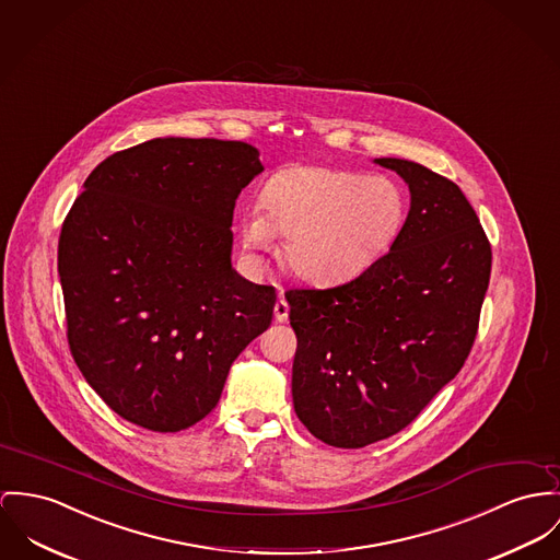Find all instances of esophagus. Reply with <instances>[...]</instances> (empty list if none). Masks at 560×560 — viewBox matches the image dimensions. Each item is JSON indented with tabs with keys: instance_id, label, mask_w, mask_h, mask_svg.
Returning a JSON list of instances; mask_svg holds the SVG:
<instances>
[{
	"instance_id": "34e87169",
	"label": "esophagus",
	"mask_w": 560,
	"mask_h": 560,
	"mask_svg": "<svg viewBox=\"0 0 560 560\" xmlns=\"http://www.w3.org/2000/svg\"><path fill=\"white\" fill-rule=\"evenodd\" d=\"M288 317H290V304L283 301V299H279L277 304H275V319L279 324H283V322H288Z\"/></svg>"
}]
</instances>
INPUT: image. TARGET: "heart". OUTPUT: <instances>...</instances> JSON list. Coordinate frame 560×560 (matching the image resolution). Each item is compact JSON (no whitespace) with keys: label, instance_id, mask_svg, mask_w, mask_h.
I'll list each match as a JSON object with an SVG mask.
<instances>
[{"label":"heart","instance_id":"heart-1","mask_svg":"<svg viewBox=\"0 0 560 560\" xmlns=\"http://www.w3.org/2000/svg\"><path fill=\"white\" fill-rule=\"evenodd\" d=\"M407 219L402 189L386 176L324 166H285L241 215V245L256 264L283 234L285 266L306 283L341 285L394 247Z\"/></svg>","mask_w":560,"mask_h":560}]
</instances>
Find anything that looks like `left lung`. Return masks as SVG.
Segmentation results:
<instances>
[{"label": "left lung", "mask_w": 560, "mask_h": 560, "mask_svg": "<svg viewBox=\"0 0 560 560\" xmlns=\"http://www.w3.org/2000/svg\"><path fill=\"white\" fill-rule=\"evenodd\" d=\"M411 196L394 247L332 290H290L299 337L292 398L302 424L335 447L387 439L463 369L492 254L460 187L427 166L380 158Z\"/></svg>", "instance_id": "obj_1"}]
</instances>
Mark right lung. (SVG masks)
I'll use <instances>...</instances> for the list:
<instances>
[{
  "mask_svg": "<svg viewBox=\"0 0 560 560\" xmlns=\"http://www.w3.org/2000/svg\"><path fill=\"white\" fill-rule=\"evenodd\" d=\"M261 171L247 142L153 138L106 158L66 217L57 266L70 349L131 424L200 422L232 362L270 326L275 288L234 270L230 230Z\"/></svg>",
  "mask_w": 560,
  "mask_h": 560,
  "instance_id": "obj_1",
  "label": "right lung"
}]
</instances>
